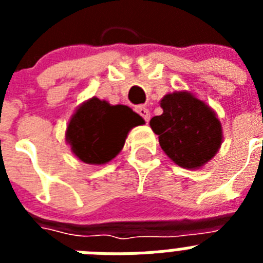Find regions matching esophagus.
<instances>
[{
  "label": "esophagus",
  "instance_id": "esophagus-1",
  "mask_svg": "<svg viewBox=\"0 0 263 263\" xmlns=\"http://www.w3.org/2000/svg\"><path fill=\"white\" fill-rule=\"evenodd\" d=\"M136 110H137V113H138V115L146 121V122H148V121H150V111H148L147 108H145V106H137Z\"/></svg>",
  "mask_w": 263,
  "mask_h": 263
}]
</instances>
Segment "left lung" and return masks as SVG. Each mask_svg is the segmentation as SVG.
I'll use <instances>...</instances> for the list:
<instances>
[{"instance_id": "1", "label": "left lung", "mask_w": 263, "mask_h": 263, "mask_svg": "<svg viewBox=\"0 0 263 263\" xmlns=\"http://www.w3.org/2000/svg\"><path fill=\"white\" fill-rule=\"evenodd\" d=\"M163 113L150 120L159 145L174 163L201 168L217 154L222 127L216 111L188 90H175L160 100Z\"/></svg>"}]
</instances>
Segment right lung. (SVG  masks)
I'll return each instance as SVG.
<instances>
[{
    "mask_svg": "<svg viewBox=\"0 0 263 263\" xmlns=\"http://www.w3.org/2000/svg\"><path fill=\"white\" fill-rule=\"evenodd\" d=\"M143 124V118L129 106L92 97L72 115L66 141L81 162L100 166L118 155L130 130Z\"/></svg>",
    "mask_w": 263,
    "mask_h": 263,
    "instance_id": "1",
    "label": "right lung"
}]
</instances>
